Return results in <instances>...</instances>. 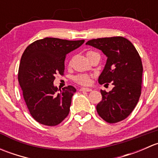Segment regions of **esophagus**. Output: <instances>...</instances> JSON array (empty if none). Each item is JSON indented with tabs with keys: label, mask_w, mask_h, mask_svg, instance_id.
I'll list each match as a JSON object with an SVG mask.
<instances>
[{
	"label": "esophagus",
	"mask_w": 158,
	"mask_h": 158,
	"mask_svg": "<svg viewBox=\"0 0 158 158\" xmlns=\"http://www.w3.org/2000/svg\"><path fill=\"white\" fill-rule=\"evenodd\" d=\"M79 91H81V92H91L92 89L89 88H80L79 89Z\"/></svg>",
	"instance_id": "obj_1"
}]
</instances>
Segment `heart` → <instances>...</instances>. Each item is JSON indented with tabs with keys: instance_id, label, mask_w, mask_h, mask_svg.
Here are the masks:
<instances>
[{
	"instance_id": "1",
	"label": "heart",
	"mask_w": 158,
	"mask_h": 158,
	"mask_svg": "<svg viewBox=\"0 0 158 158\" xmlns=\"http://www.w3.org/2000/svg\"><path fill=\"white\" fill-rule=\"evenodd\" d=\"M92 52H92V51H88L86 52V56L89 55ZM75 81L77 83L80 84V85H88L91 82V77L87 74H79L77 76H76V77H75Z\"/></svg>"
}]
</instances>
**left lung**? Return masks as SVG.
Instances as JSON below:
<instances>
[{
  "label": "left lung",
  "instance_id": "left-lung-1",
  "mask_svg": "<svg viewBox=\"0 0 158 158\" xmlns=\"http://www.w3.org/2000/svg\"><path fill=\"white\" fill-rule=\"evenodd\" d=\"M86 44L101 49L108 57L98 82L101 85L111 82L114 88L109 92L101 90L102 99L96 110L103 120L117 123L132 112L141 96V56L133 44L123 36L92 39Z\"/></svg>",
  "mask_w": 158,
  "mask_h": 158
}]
</instances>
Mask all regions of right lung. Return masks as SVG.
Masks as SVG:
<instances>
[{"mask_svg": "<svg viewBox=\"0 0 158 158\" xmlns=\"http://www.w3.org/2000/svg\"><path fill=\"white\" fill-rule=\"evenodd\" d=\"M84 42L46 37L32 43L23 52L18 81L30 114L39 123L55 126L69 114L76 89L68 85L60 90L53 81L56 74H64L66 54Z\"/></svg>", "mask_w": 158, "mask_h": 158, "instance_id": "obj_1", "label": "right lung"}]
</instances>
